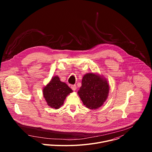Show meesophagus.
<instances>
[{
    "instance_id": "obj_1",
    "label": "esophagus",
    "mask_w": 152,
    "mask_h": 152,
    "mask_svg": "<svg viewBox=\"0 0 152 152\" xmlns=\"http://www.w3.org/2000/svg\"><path fill=\"white\" fill-rule=\"evenodd\" d=\"M71 88H72V89L73 90V91H75L76 90V85H72V86H71Z\"/></svg>"
}]
</instances>
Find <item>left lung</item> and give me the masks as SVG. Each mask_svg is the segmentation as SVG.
I'll list each match as a JSON object with an SVG mask.
<instances>
[{"label":"left lung","mask_w":152,"mask_h":152,"mask_svg":"<svg viewBox=\"0 0 152 152\" xmlns=\"http://www.w3.org/2000/svg\"><path fill=\"white\" fill-rule=\"evenodd\" d=\"M109 90V84L104 77L90 73L83 76L82 86L77 93L86 107L96 110L107 99Z\"/></svg>","instance_id":"obj_1"}]
</instances>
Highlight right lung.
Wrapping results in <instances>:
<instances>
[{"label": "right lung", "instance_id": "1", "mask_svg": "<svg viewBox=\"0 0 152 152\" xmlns=\"http://www.w3.org/2000/svg\"><path fill=\"white\" fill-rule=\"evenodd\" d=\"M72 92L73 90L66 83L61 82L58 76L53 77L42 90L47 104L55 110L61 107L66 97Z\"/></svg>", "mask_w": 152, "mask_h": 152}]
</instances>
